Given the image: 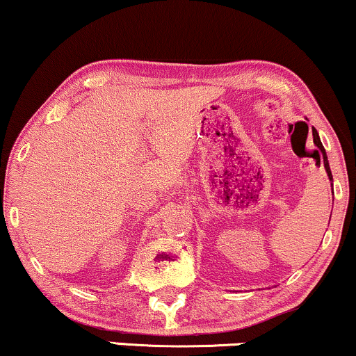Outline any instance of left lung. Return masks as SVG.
Here are the masks:
<instances>
[{
  "instance_id": "left-lung-1",
  "label": "left lung",
  "mask_w": 356,
  "mask_h": 356,
  "mask_svg": "<svg viewBox=\"0 0 356 356\" xmlns=\"http://www.w3.org/2000/svg\"><path fill=\"white\" fill-rule=\"evenodd\" d=\"M314 142H315V145H317V147H318V150L322 152V156H323V165H325V170H327V173H328V178H330V181H333V178H332V171H330V166H328V160H327L325 148H323L322 142H320V137H318L317 130H314ZM332 188H333V185H332ZM332 191H333V190H332Z\"/></svg>"
}]
</instances>
